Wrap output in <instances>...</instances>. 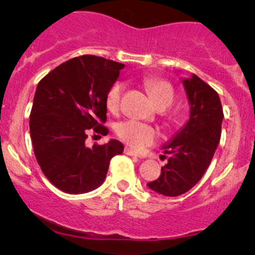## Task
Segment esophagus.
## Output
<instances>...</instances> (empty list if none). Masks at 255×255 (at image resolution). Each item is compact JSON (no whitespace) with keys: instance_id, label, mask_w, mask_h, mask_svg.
Instances as JSON below:
<instances>
[{"instance_id":"esophagus-1","label":"esophagus","mask_w":255,"mask_h":255,"mask_svg":"<svg viewBox=\"0 0 255 255\" xmlns=\"http://www.w3.org/2000/svg\"><path fill=\"white\" fill-rule=\"evenodd\" d=\"M125 153L128 154V156H135V157H140V154L135 152L134 150H131L129 147H125Z\"/></svg>"}]
</instances>
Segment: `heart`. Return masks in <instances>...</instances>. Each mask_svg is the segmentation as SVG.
I'll list each match as a JSON object with an SVG mask.
<instances>
[{
    "mask_svg": "<svg viewBox=\"0 0 255 255\" xmlns=\"http://www.w3.org/2000/svg\"><path fill=\"white\" fill-rule=\"evenodd\" d=\"M145 86L152 101L159 109L169 108L174 102V89L166 80L151 78L145 81ZM122 91H124V84L120 81L114 83L108 90L105 95V105L111 113H116L119 110ZM115 130L120 139L134 150H141L145 146L153 144L157 137V131L153 127L134 120L120 122L116 126Z\"/></svg>",
    "mask_w": 255,
    "mask_h": 255,
    "instance_id": "1",
    "label": "heart"
}]
</instances>
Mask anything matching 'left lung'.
Returning a JSON list of instances; mask_svg holds the SVG:
<instances>
[{"instance_id":"left-lung-1","label":"left lung","mask_w":255,"mask_h":255,"mask_svg":"<svg viewBox=\"0 0 255 255\" xmlns=\"http://www.w3.org/2000/svg\"><path fill=\"white\" fill-rule=\"evenodd\" d=\"M189 102V120L164 147L170 154L157 180L148 182L152 191L178 197L199 182L211 163L221 139L223 109L218 93L195 74L183 79Z\"/></svg>"}]
</instances>
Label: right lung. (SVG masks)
Masks as SVG:
<instances>
[{"label":"right lung","mask_w":255,"mask_h":255,"mask_svg":"<svg viewBox=\"0 0 255 255\" xmlns=\"http://www.w3.org/2000/svg\"><path fill=\"white\" fill-rule=\"evenodd\" d=\"M125 64L83 55L66 61L38 84L30 115L34 156L46 178L61 191L80 194L101 186L111 158L124 145H85L89 131L107 135L105 95Z\"/></svg>","instance_id":"right-lung-1"}]
</instances>
